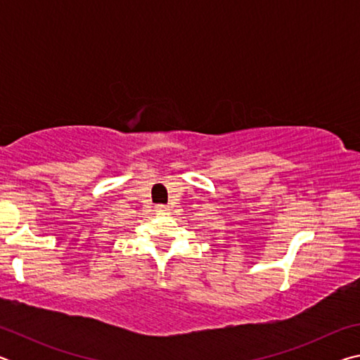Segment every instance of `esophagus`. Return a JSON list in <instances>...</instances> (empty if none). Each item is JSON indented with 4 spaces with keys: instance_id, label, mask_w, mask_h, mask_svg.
Here are the masks:
<instances>
[{
    "instance_id": "obj_1",
    "label": "esophagus",
    "mask_w": 360,
    "mask_h": 360,
    "mask_svg": "<svg viewBox=\"0 0 360 360\" xmlns=\"http://www.w3.org/2000/svg\"><path fill=\"white\" fill-rule=\"evenodd\" d=\"M155 210H157V212H165V211H168V206L167 205H157Z\"/></svg>"
}]
</instances>
